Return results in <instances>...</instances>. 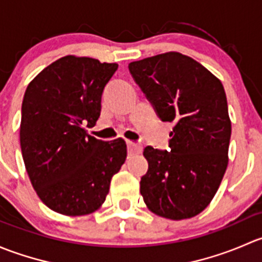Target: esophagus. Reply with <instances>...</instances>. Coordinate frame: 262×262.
<instances>
[{
	"label": "esophagus",
	"mask_w": 262,
	"mask_h": 262,
	"mask_svg": "<svg viewBox=\"0 0 262 262\" xmlns=\"http://www.w3.org/2000/svg\"><path fill=\"white\" fill-rule=\"evenodd\" d=\"M126 146H128V152L129 155H137V153H141L143 147L141 143H136V142L128 141L126 142Z\"/></svg>",
	"instance_id": "obj_1"
}]
</instances>
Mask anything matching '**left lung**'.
I'll list each match as a JSON object with an SVG mask.
<instances>
[{"instance_id": "obj_1", "label": "left lung", "mask_w": 262, "mask_h": 262, "mask_svg": "<svg viewBox=\"0 0 262 262\" xmlns=\"http://www.w3.org/2000/svg\"><path fill=\"white\" fill-rule=\"evenodd\" d=\"M129 71L161 120L175 124L171 152L144 148V203L163 218H192L210 204L228 166L232 126L223 84L178 52L132 62Z\"/></svg>"}]
</instances>
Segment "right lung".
<instances>
[{"label": "right lung", "instance_id": "right-lung-1", "mask_svg": "<svg viewBox=\"0 0 262 262\" xmlns=\"http://www.w3.org/2000/svg\"><path fill=\"white\" fill-rule=\"evenodd\" d=\"M116 63L66 55L28 84L21 107L20 146L31 185L54 212L87 215L104 204L110 181L126 158L121 138L90 136L101 95Z\"/></svg>", "mask_w": 262, "mask_h": 262}]
</instances>
